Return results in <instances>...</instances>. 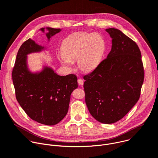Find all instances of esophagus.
<instances>
[{
	"label": "esophagus",
	"mask_w": 158,
	"mask_h": 158,
	"mask_svg": "<svg viewBox=\"0 0 158 158\" xmlns=\"http://www.w3.org/2000/svg\"><path fill=\"white\" fill-rule=\"evenodd\" d=\"M78 83L80 85H83V80L81 78H78Z\"/></svg>",
	"instance_id": "34e87169"
}]
</instances>
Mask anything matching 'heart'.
Wrapping results in <instances>:
<instances>
[{
    "label": "heart",
    "mask_w": 158,
    "mask_h": 158,
    "mask_svg": "<svg viewBox=\"0 0 158 158\" xmlns=\"http://www.w3.org/2000/svg\"><path fill=\"white\" fill-rule=\"evenodd\" d=\"M106 50V41L101 34L77 32L67 37L57 57L64 67L72 69L77 61L78 68L85 72L94 70L100 64Z\"/></svg>",
    "instance_id": "obj_1"
}]
</instances>
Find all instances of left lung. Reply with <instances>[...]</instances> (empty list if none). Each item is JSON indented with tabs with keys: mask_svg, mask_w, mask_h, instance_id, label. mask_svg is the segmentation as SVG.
I'll use <instances>...</instances> for the list:
<instances>
[{
	"mask_svg": "<svg viewBox=\"0 0 158 158\" xmlns=\"http://www.w3.org/2000/svg\"><path fill=\"white\" fill-rule=\"evenodd\" d=\"M112 48L91 73L84 76L85 102L97 121L110 124L123 118L135 106L144 81L141 53L137 44L121 31L106 29Z\"/></svg>",
	"mask_w": 158,
	"mask_h": 158,
	"instance_id": "1",
	"label": "left lung"
}]
</instances>
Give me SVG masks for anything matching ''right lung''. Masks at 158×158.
Returning <instances> with one entry per match:
<instances>
[{"label": "right lung", "mask_w": 158, "mask_h": 158, "mask_svg": "<svg viewBox=\"0 0 158 158\" xmlns=\"http://www.w3.org/2000/svg\"><path fill=\"white\" fill-rule=\"evenodd\" d=\"M40 31L45 33L49 42L61 29L43 27ZM46 49L31 38L26 41L17 52L12 75L17 100L27 115L38 123L53 126L66 116L71 94L78 88V82L75 75H59L46 64L41 71H31L27 55Z\"/></svg>", "instance_id": "obj_1"}]
</instances>
